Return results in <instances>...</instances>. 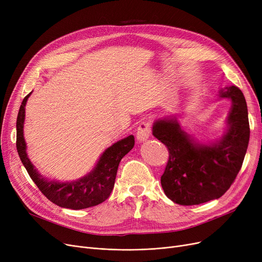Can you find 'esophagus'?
Returning <instances> with one entry per match:
<instances>
[{
	"label": "esophagus",
	"mask_w": 262,
	"mask_h": 262,
	"mask_svg": "<svg viewBox=\"0 0 262 262\" xmlns=\"http://www.w3.org/2000/svg\"><path fill=\"white\" fill-rule=\"evenodd\" d=\"M150 135V125L148 122H141L137 129V140L139 142L145 141Z\"/></svg>",
	"instance_id": "1"
}]
</instances>
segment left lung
<instances>
[{"label": "left lung", "instance_id": "left-lung-1", "mask_svg": "<svg viewBox=\"0 0 262 262\" xmlns=\"http://www.w3.org/2000/svg\"><path fill=\"white\" fill-rule=\"evenodd\" d=\"M220 98L232 102L228 128L217 141L205 145L187 135L176 118L157 120L154 137L168 147L169 160L161 176L166 195L176 204L199 205L221 198L242 167L250 141L247 106L242 91L230 86L220 89Z\"/></svg>", "mask_w": 262, "mask_h": 262}]
</instances>
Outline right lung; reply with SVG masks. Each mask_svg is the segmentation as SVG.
Segmentation results:
<instances>
[{"mask_svg": "<svg viewBox=\"0 0 262 262\" xmlns=\"http://www.w3.org/2000/svg\"><path fill=\"white\" fill-rule=\"evenodd\" d=\"M31 94L32 92L27 94L22 101L17 117V150L24 168L33 182L48 200L62 208L78 210L93 207L103 203L109 198L114 189L121 159L135 145L134 136L130 135L105 149L93 170L79 180L71 183L48 181L37 171L26 154L23 126L25 105Z\"/></svg>", "mask_w": 262, "mask_h": 262, "instance_id": "add662e5", "label": "right lung"}]
</instances>
